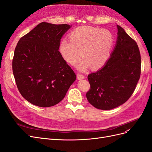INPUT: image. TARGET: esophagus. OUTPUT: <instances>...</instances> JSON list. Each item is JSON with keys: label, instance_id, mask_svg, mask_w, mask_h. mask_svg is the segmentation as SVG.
Instances as JSON below:
<instances>
[{"label": "esophagus", "instance_id": "esophagus-1", "mask_svg": "<svg viewBox=\"0 0 152 152\" xmlns=\"http://www.w3.org/2000/svg\"><path fill=\"white\" fill-rule=\"evenodd\" d=\"M77 79L78 80H82V79H84L85 77L84 75H82V74H80V73H78V74L77 75Z\"/></svg>", "mask_w": 152, "mask_h": 152}]
</instances>
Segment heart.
<instances>
[{"instance_id":"1","label":"heart","mask_w":152,"mask_h":152,"mask_svg":"<svg viewBox=\"0 0 152 152\" xmlns=\"http://www.w3.org/2000/svg\"><path fill=\"white\" fill-rule=\"evenodd\" d=\"M68 38L59 42L58 50L62 58L70 65H75L80 55L78 68L86 70L90 66L96 70L107 63L114 44L112 32L91 26H82L72 30Z\"/></svg>"}]
</instances>
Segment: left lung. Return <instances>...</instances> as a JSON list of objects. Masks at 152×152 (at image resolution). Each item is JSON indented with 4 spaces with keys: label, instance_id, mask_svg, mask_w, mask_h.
Listing matches in <instances>:
<instances>
[{
    "label": "left lung",
    "instance_id": "1",
    "mask_svg": "<svg viewBox=\"0 0 152 152\" xmlns=\"http://www.w3.org/2000/svg\"><path fill=\"white\" fill-rule=\"evenodd\" d=\"M117 43L104 66L88 75L91 86L86 97L95 108L108 110L129 99L141 74V56L134 40L117 25Z\"/></svg>",
    "mask_w": 152,
    "mask_h": 152
}]
</instances>
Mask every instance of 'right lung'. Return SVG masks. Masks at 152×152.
<instances>
[{
	"label": "right lung",
	"mask_w": 152,
	"mask_h": 152,
	"mask_svg": "<svg viewBox=\"0 0 152 152\" xmlns=\"http://www.w3.org/2000/svg\"><path fill=\"white\" fill-rule=\"evenodd\" d=\"M70 25L42 22L20 39L12 59V72L20 94L30 103L50 107L65 98L76 75L59 53Z\"/></svg>",
	"instance_id": "right-lung-1"
}]
</instances>
